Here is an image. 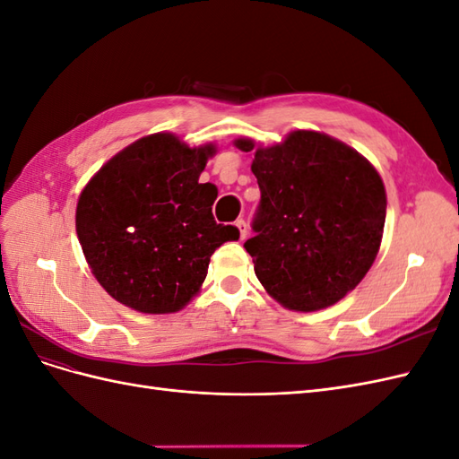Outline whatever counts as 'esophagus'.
<instances>
[{"label": "esophagus", "instance_id": "esophagus-1", "mask_svg": "<svg viewBox=\"0 0 459 459\" xmlns=\"http://www.w3.org/2000/svg\"><path fill=\"white\" fill-rule=\"evenodd\" d=\"M235 226L239 228V238H241V239H245V238H247V221L241 218V220L235 221Z\"/></svg>", "mask_w": 459, "mask_h": 459}]
</instances>
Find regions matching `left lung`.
<instances>
[{
  "label": "left lung",
  "instance_id": "1",
  "mask_svg": "<svg viewBox=\"0 0 459 459\" xmlns=\"http://www.w3.org/2000/svg\"><path fill=\"white\" fill-rule=\"evenodd\" d=\"M253 151L248 140L235 142ZM260 203L245 248L268 293L290 310L331 307L377 256L386 195L377 170L325 134L299 130L256 149Z\"/></svg>",
  "mask_w": 459,
  "mask_h": 459
}]
</instances>
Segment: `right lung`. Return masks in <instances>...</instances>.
I'll use <instances>...</instances> for the list:
<instances>
[{
    "instance_id": "add662e5",
    "label": "right lung",
    "mask_w": 459,
    "mask_h": 459,
    "mask_svg": "<svg viewBox=\"0 0 459 459\" xmlns=\"http://www.w3.org/2000/svg\"><path fill=\"white\" fill-rule=\"evenodd\" d=\"M212 145L189 149L155 134L110 159L76 208L82 251L115 300L145 314L184 308L220 245L239 239L216 224V186L199 184Z\"/></svg>"
}]
</instances>
